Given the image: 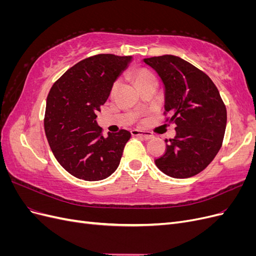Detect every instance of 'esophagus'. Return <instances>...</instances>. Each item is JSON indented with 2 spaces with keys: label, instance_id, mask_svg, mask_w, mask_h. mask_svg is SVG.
<instances>
[{
  "label": "esophagus",
  "instance_id": "1",
  "mask_svg": "<svg viewBox=\"0 0 256 256\" xmlns=\"http://www.w3.org/2000/svg\"><path fill=\"white\" fill-rule=\"evenodd\" d=\"M131 134L132 136H141L146 140H150V138H152L154 136L150 132V131H143V130H138V129H134L131 130Z\"/></svg>",
  "mask_w": 256,
  "mask_h": 256
}]
</instances>
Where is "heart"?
<instances>
[{
  "label": "heart",
  "mask_w": 256,
  "mask_h": 256,
  "mask_svg": "<svg viewBox=\"0 0 256 256\" xmlns=\"http://www.w3.org/2000/svg\"><path fill=\"white\" fill-rule=\"evenodd\" d=\"M132 78H134L136 84L138 86V85L145 83L146 81H148V80L154 78V76L148 70V69L136 68L132 72ZM115 88H116V83L113 85V90H114Z\"/></svg>",
  "instance_id": "1"
}]
</instances>
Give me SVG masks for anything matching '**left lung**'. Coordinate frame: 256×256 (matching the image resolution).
<instances>
[{
  "label": "left lung",
  "instance_id": "1",
  "mask_svg": "<svg viewBox=\"0 0 256 256\" xmlns=\"http://www.w3.org/2000/svg\"><path fill=\"white\" fill-rule=\"evenodd\" d=\"M164 85L166 122L176 125L174 138L154 164L174 178L192 177L210 164L220 150L226 128V108L209 76L175 56L144 58Z\"/></svg>",
  "mask_w": 256,
  "mask_h": 256
}]
</instances>
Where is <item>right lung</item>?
<instances>
[{"mask_svg":"<svg viewBox=\"0 0 256 256\" xmlns=\"http://www.w3.org/2000/svg\"><path fill=\"white\" fill-rule=\"evenodd\" d=\"M131 58L97 54L82 60L49 92L44 120L46 136L58 164L79 180H104L120 164L131 134L122 129L104 136L96 118Z\"/></svg>","mask_w":256,"mask_h":256,"instance_id":"obj_1","label":"right lung"}]
</instances>
